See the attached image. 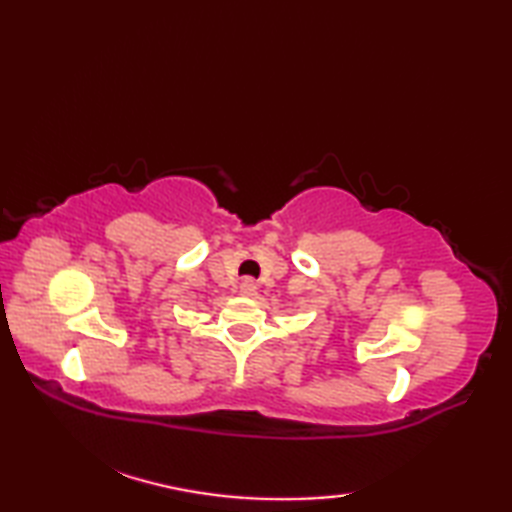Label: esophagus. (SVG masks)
I'll use <instances>...</instances> for the list:
<instances>
[{
	"label": "esophagus",
	"instance_id": "34e87169",
	"mask_svg": "<svg viewBox=\"0 0 512 512\" xmlns=\"http://www.w3.org/2000/svg\"><path fill=\"white\" fill-rule=\"evenodd\" d=\"M255 290H257L255 279H244L242 281V292H244V295H255Z\"/></svg>",
	"mask_w": 512,
	"mask_h": 512
}]
</instances>
